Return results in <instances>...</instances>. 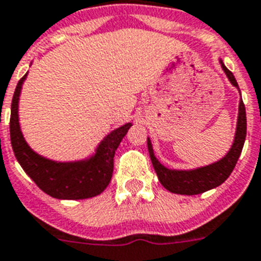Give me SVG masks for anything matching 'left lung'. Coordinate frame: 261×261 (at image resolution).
<instances>
[{"instance_id": "1", "label": "left lung", "mask_w": 261, "mask_h": 261, "mask_svg": "<svg viewBox=\"0 0 261 261\" xmlns=\"http://www.w3.org/2000/svg\"><path fill=\"white\" fill-rule=\"evenodd\" d=\"M222 68L227 75L228 81L231 82L232 86L238 89L236 77L231 71L226 68V65L220 60ZM246 138V112L245 105L242 102V98L240 99V108H238V120H237V131L234 137V142L231 145V149L223 159L219 162L210 164V166L200 167L196 170H170L159 162L153 153L152 142L148 138V150L150 154V160L154 167L157 176L160 184L171 193L175 194H186V196H194V194H201V193L211 190V189L218 188L222 185L226 179L230 176V174L234 170L238 157L241 154L244 142Z\"/></svg>"}]
</instances>
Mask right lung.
I'll return each mask as SVG.
<instances>
[{
  "label": "right lung",
  "mask_w": 261,
  "mask_h": 261,
  "mask_svg": "<svg viewBox=\"0 0 261 261\" xmlns=\"http://www.w3.org/2000/svg\"><path fill=\"white\" fill-rule=\"evenodd\" d=\"M25 76L27 73L16 86L9 123L12 149L21 168L42 192L59 200H83L101 194L112 178L115 152L133 124L113 130L101 141L94 156L86 160L60 163L39 156L27 145L19 124V97Z\"/></svg>",
  "instance_id": "obj_1"
}]
</instances>
